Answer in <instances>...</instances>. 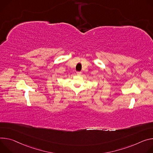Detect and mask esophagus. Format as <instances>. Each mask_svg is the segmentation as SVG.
I'll return each instance as SVG.
<instances>
[{"instance_id": "esophagus-1", "label": "esophagus", "mask_w": 153, "mask_h": 153, "mask_svg": "<svg viewBox=\"0 0 153 153\" xmlns=\"http://www.w3.org/2000/svg\"><path fill=\"white\" fill-rule=\"evenodd\" d=\"M76 74H77V75H81V72H76Z\"/></svg>"}]
</instances>
